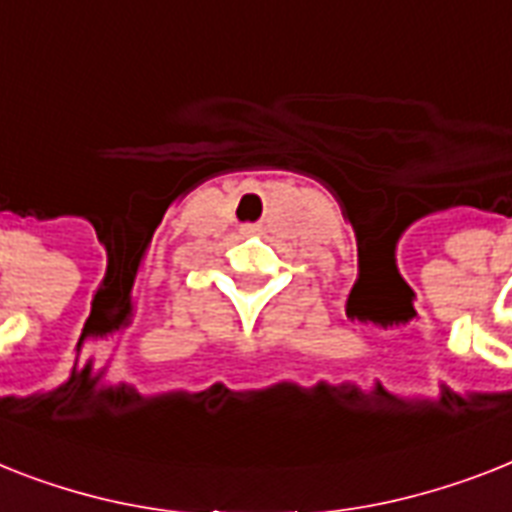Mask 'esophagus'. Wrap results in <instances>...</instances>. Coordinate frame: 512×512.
<instances>
[{
  "label": "esophagus",
  "mask_w": 512,
  "mask_h": 512,
  "mask_svg": "<svg viewBox=\"0 0 512 512\" xmlns=\"http://www.w3.org/2000/svg\"><path fill=\"white\" fill-rule=\"evenodd\" d=\"M242 234H244V236H252V234H257V226H242Z\"/></svg>",
  "instance_id": "1"
}]
</instances>
